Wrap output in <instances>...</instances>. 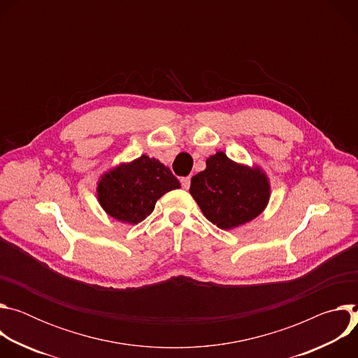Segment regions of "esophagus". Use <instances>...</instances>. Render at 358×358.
I'll list each match as a JSON object with an SVG mask.
<instances>
[{"instance_id":"esophagus-1","label":"esophagus","mask_w":358,"mask_h":358,"mask_svg":"<svg viewBox=\"0 0 358 358\" xmlns=\"http://www.w3.org/2000/svg\"><path fill=\"white\" fill-rule=\"evenodd\" d=\"M189 184H191V177H182L181 178V185H182L184 189H188Z\"/></svg>"}]
</instances>
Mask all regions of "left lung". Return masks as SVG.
Segmentation results:
<instances>
[{
	"label": "left lung",
	"mask_w": 358,
	"mask_h": 358,
	"mask_svg": "<svg viewBox=\"0 0 358 358\" xmlns=\"http://www.w3.org/2000/svg\"><path fill=\"white\" fill-rule=\"evenodd\" d=\"M189 194L208 221L231 229L264 211L269 184L261 170L239 166L218 151L207 160V169L191 178Z\"/></svg>",
	"instance_id": "obj_1"
}]
</instances>
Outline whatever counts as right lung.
<instances>
[{"label":"right lung","mask_w":358,"mask_h":358,"mask_svg":"<svg viewBox=\"0 0 358 358\" xmlns=\"http://www.w3.org/2000/svg\"><path fill=\"white\" fill-rule=\"evenodd\" d=\"M180 187V181L169 167L143 155L101 177L97 196L110 217L122 222L138 224L152 213L159 198Z\"/></svg>","instance_id":"right-lung-1"}]
</instances>
